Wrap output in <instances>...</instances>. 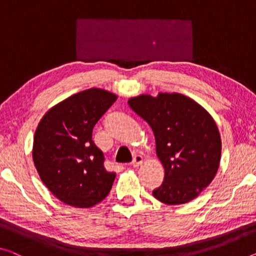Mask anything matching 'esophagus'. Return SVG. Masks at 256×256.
Here are the masks:
<instances>
[{
    "instance_id": "34e87169",
    "label": "esophagus",
    "mask_w": 256,
    "mask_h": 256,
    "mask_svg": "<svg viewBox=\"0 0 256 256\" xmlns=\"http://www.w3.org/2000/svg\"><path fill=\"white\" fill-rule=\"evenodd\" d=\"M142 162H143V156H140V154H136V156L132 158V167H138L140 164H142Z\"/></svg>"
}]
</instances>
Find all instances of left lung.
Segmentation results:
<instances>
[{
	"instance_id": "8db88e82",
	"label": "left lung",
	"mask_w": 256,
	"mask_h": 256,
	"mask_svg": "<svg viewBox=\"0 0 256 256\" xmlns=\"http://www.w3.org/2000/svg\"><path fill=\"white\" fill-rule=\"evenodd\" d=\"M128 105L150 124L164 168L162 184L152 192L154 198L167 205L196 198L215 178L221 160V136L213 118L178 92L140 95Z\"/></svg>"
}]
</instances>
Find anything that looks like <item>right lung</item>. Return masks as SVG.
I'll list each match as a JSON object with an SVG mask.
<instances>
[{"label":"right lung","mask_w":256,"mask_h":256,"mask_svg":"<svg viewBox=\"0 0 256 256\" xmlns=\"http://www.w3.org/2000/svg\"><path fill=\"white\" fill-rule=\"evenodd\" d=\"M116 100L114 94L103 89L84 90L51 108L38 124L35 168L51 194L66 205L92 207L111 190L116 172L105 169L92 129Z\"/></svg>","instance_id":"obj_1"}]
</instances>
